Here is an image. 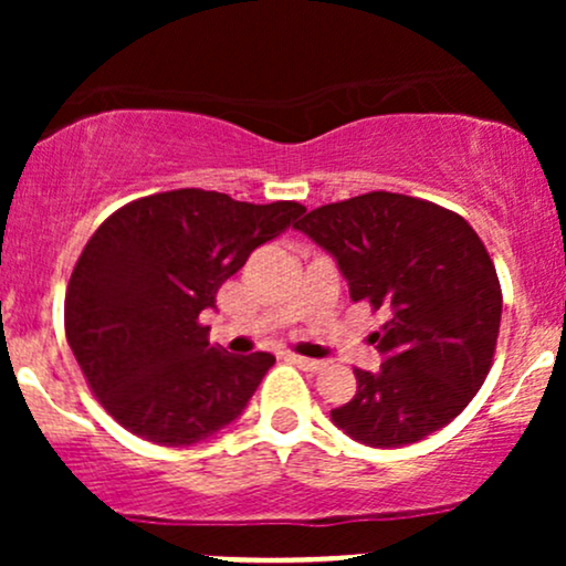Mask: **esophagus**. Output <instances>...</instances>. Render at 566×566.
I'll list each match as a JSON object with an SVG mask.
<instances>
[{"label":"esophagus","mask_w":566,"mask_h":566,"mask_svg":"<svg viewBox=\"0 0 566 566\" xmlns=\"http://www.w3.org/2000/svg\"><path fill=\"white\" fill-rule=\"evenodd\" d=\"M290 361H292V365H295V367L305 369V373H319V369H324V361H319V359H305V356L290 354Z\"/></svg>","instance_id":"esophagus-1"}]
</instances>
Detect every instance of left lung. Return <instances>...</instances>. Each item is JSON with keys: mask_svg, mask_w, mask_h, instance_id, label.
<instances>
[{"mask_svg": "<svg viewBox=\"0 0 566 566\" xmlns=\"http://www.w3.org/2000/svg\"><path fill=\"white\" fill-rule=\"evenodd\" d=\"M333 252L350 301L382 311L378 373L354 369L337 428L369 447H401L463 412L495 359L503 290L469 220L433 201L369 191L295 223Z\"/></svg>", "mask_w": 566, "mask_h": 566, "instance_id": "obj_1", "label": "left lung"}]
</instances>
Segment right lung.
Listing matches in <instances>:
<instances>
[{"instance_id":"1","label":"right lung","mask_w":566,"mask_h":566,"mask_svg":"<svg viewBox=\"0 0 566 566\" xmlns=\"http://www.w3.org/2000/svg\"><path fill=\"white\" fill-rule=\"evenodd\" d=\"M305 212L205 188L151 193L112 212L66 287L69 346L90 391L135 437L191 447L242 415L274 356L212 346L199 314L250 252Z\"/></svg>"}]
</instances>
